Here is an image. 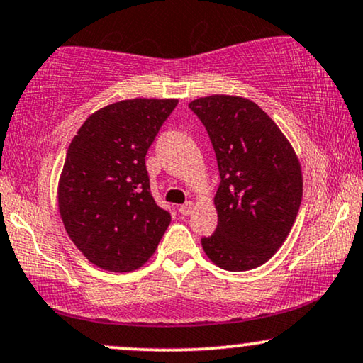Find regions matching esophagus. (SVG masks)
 <instances>
[{"mask_svg": "<svg viewBox=\"0 0 363 363\" xmlns=\"http://www.w3.org/2000/svg\"><path fill=\"white\" fill-rule=\"evenodd\" d=\"M178 211H180L182 215H190L193 211V203L191 201H186V203L180 205V208H178Z\"/></svg>", "mask_w": 363, "mask_h": 363, "instance_id": "1", "label": "esophagus"}]
</instances>
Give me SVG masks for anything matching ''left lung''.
I'll return each instance as SVG.
<instances>
[{"instance_id":"left-lung-1","label":"left lung","mask_w":363,"mask_h":363,"mask_svg":"<svg viewBox=\"0 0 363 363\" xmlns=\"http://www.w3.org/2000/svg\"><path fill=\"white\" fill-rule=\"evenodd\" d=\"M188 106L206 128L220 173L218 225L211 237L201 238V247L223 270L260 267L281 247L298 213V158L257 103L211 95Z\"/></svg>"}]
</instances>
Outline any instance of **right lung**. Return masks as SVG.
Masks as SVG:
<instances>
[{
    "mask_svg": "<svg viewBox=\"0 0 363 363\" xmlns=\"http://www.w3.org/2000/svg\"><path fill=\"white\" fill-rule=\"evenodd\" d=\"M178 100L135 98L108 105L78 130L58 186L60 215L93 265L133 272L157 250L172 222L157 205L147 172L148 148Z\"/></svg>",
    "mask_w": 363,
    "mask_h": 363,
    "instance_id": "1",
    "label": "right lung"
}]
</instances>
